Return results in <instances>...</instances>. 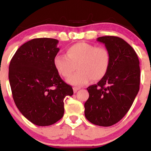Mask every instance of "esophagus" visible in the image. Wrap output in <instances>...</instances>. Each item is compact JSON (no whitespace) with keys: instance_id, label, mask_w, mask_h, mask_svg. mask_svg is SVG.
<instances>
[{"instance_id":"esophagus-1","label":"esophagus","mask_w":151,"mask_h":151,"mask_svg":"<svg viewBox=\"0 0 151 151\" xmlns=\"http://www.w3.org/2000/svg\"><path fill=\"white\" fill-rule=\"evenodd\" d=\"M79 89H80V88L76 87V86H74V87H73V90H74V93L77 92V91Z\"/></svg>"}]
</instances>
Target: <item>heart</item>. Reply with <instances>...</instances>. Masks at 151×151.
Masks as SVG:
<instances>
[{"instance_id":"heart-1","label":"heart","mask_w":151,"mask_h":151,"mask_svg":"<svg viewBox=\"0 0 151 151\" xmlns=\"http://www.w3.org/2000/svg\"><path fill=\"white\" fill-rule=\"evenodd\" d=\"M66 54L55 57L54 67L62 77L68 78L77 66L79 72L67 79V82L72 85H86L91 79L94 81L101 80L110 67V54L104 47L78 42L69 47Z\"/></svg>"}]
</instances>
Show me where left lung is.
Wrapping results in <instances>:
<instances>
[{
  "label": "left lung",
  "mask_w": 151,
  "mask_h": 151,
  "mask_svg": "<svg viewBox=\"0 0 151 151\" xmlns=\"http://www.w3.org/2000/svg\"><path fill=\"white\" fill-rule=\"evenodd\" d=\"M110 54V67L97 84L87 88L89 97L84 114L95 125L111 126L122 119L139 91L140 67L137 54L129 43L115 36L97 38Z\"/></svg>",
  "instance_id": "left-lung-1"
}]
</instances>
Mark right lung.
Masks as SVG:
<instances>
[{
	"mask_svg": "<svg viewBox=\"0 0 151 151\" xmlns=\"http://www.w3.org/2000/svg\"><path fill=\"white\" fill-rule=\"evenodd\" d=\"M59 41L35 38L18 48L9 65L10 85L15 105L32 124L50 126L64 115V99L73 89L62 79L53 60Z\"/></svg>",
	"mask_w": 151,
	"mask_h": 151,
	"instance_id": "1",
	"label": "right lung"
}]
</instances>
